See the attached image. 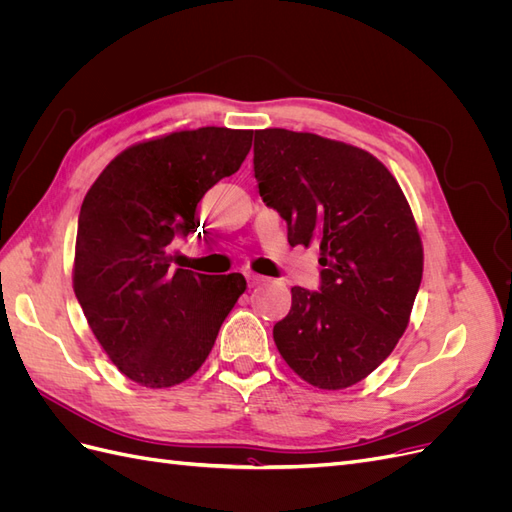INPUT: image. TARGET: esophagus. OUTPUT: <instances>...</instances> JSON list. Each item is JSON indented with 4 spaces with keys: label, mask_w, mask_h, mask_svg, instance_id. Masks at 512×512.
Wrapping results in <instances>:
<instances>
[{
    "label": "esophagus",
    "mask_w": 512,
    "mask_h": 512,
    "mask_svg": "<svg viewBox=\"0 0 512 512\" xmlns=\"http://www.w3.org/2000/svg\"><path fill=\"white\" fill-rule=\"evenodd\" d=\"M245 280H247V284H250V286H256V284H260V282H265V277L256 275V273H252V271H247V273H245Z\"/></svg>",
    "instance_id": "obj_1"
}]
</instances>
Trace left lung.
I'll list each match as a JSON object with an SVG mask.
<instances>
[{
	"label": "left lung",
	"mask_w": 512,
	"mask_h": 512,
	"mask_svg": "<svg viewBox=\"0 0 512 512\" xmlns=\"http://www.w3.org/2000/svg\"><path fill=\"white\" fill-rule=\"evenodd\" d=\"M262 203L286 220L288 243L320 247V286L292 288L273 339L318 389L369 376L404 335L423 277V247L408 200L371 153L318 134L256 130Z\"/></svg>",
	"instance_id": "1"
}]
</instances>
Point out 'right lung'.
<instances>
[{"instance_id": "1", "label": "right lung", "mask_w": 512, "mask_h": 512, "mask_svg": "<svg viewBox=\"0 0 512 512\" xmlns=\"http://www.w3.org/2000/svg\"><path fill=\"white\" fill-rule=\"evenodd\" d=\"M252 130L198 128L134 145L91 185L79 213L74 294L121 374L164 389L205 363L245 290L241 273L173 265L196 232V205L237 173Z\"/></svg>"}]
</instances>
